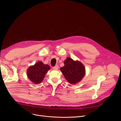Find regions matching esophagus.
<instances>
[{
	"mask_svg": "<svg viewBox=\"0 0 121 121\" xmlns=\"http://www.w3.org/2000/svg\"><path fill=\"white\" fill-rule=\"evenodd\" d=\"M53 69L54 70H57L58 69V66L57 65H56V66H55V67H53Z\"/></svg>",
	"mask_w": 121,
	"mask_h": 121,
	"instance_id": "obj_1",
	"label": "esophagus"
}]
</instances>
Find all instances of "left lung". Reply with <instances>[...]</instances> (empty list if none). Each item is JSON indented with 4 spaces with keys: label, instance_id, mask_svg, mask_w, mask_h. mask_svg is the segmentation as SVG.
<instances>
[{
    "label": "left lung",
    "instance_id": "1",
    "mask_svg": "<svg viewBox=\"0 0 121 121\" xmlns=\"http://www.w3.org/2000/svg\"><path fill=\"white\" fill-rule=\"evenodd\" d=\"M64 64L60 70L69 83L75 84L82 80L85 74V67L81 62L67 57Z\"/></svg>",
    "mask_w": 121,
    "mask_h": 121
}]
</instances>
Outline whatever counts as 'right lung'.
I'll use <instances>...</instances> for the list:
<instances>
[{
	"label": "right lung",
	"instance_id": "add662e5",
	"mask_svg": "<svg viewBox=\"0 0 121 121\" xmlns=\"http://www.w3.org/2000/svg\"><path fill=\"white\" fill-rule=\"evenodd\" d=\"M50 67L48 65H44L39 61L28 69L27 75L29 79L34 84H39L42 82L44 76Z\"/></svg>",
	"mask_w": 121,
	"mask_h": 121
}]
</instances>
